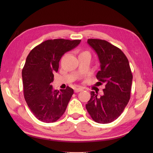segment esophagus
<instances>
[{"mask_svg":"<svg viewBox=\"0 0 153 153\" xmlns=\"http://www.w3.org/2000/svg\"><path fill=\"white\" fill-rule=\"evenodd\" d=\"M83 89L81 88V87H77V88H76L74 89V91L75 93H79L80 91H82Z\"/></svg>","mask_w":153,"mask_h":153,"instance_id":"esophagus-1","label":"esophagus"}]
</instances>
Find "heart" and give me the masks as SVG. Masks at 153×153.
<instances>
[{
    "label": "heart",
    "mask_w": 153,
    "mask_h": 153,
    "mask_svg": "<svg viewBox=\"0 0 153 153\" xmlns=\"http://www.w3.org/2000/svg\"><path fill=\"white\" fill-rule=\"evenodd\" d=\"M88 53V52H86V51H85V52H83V53Z\"/></svg>",
    "instance_id": "obj_1"
}]
</instances>
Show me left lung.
Returning a JSON list of instances; mask_svg holds the SVG:
<instances>
[{"label":"left lung","mask_w":153,"mask_h":153,"mask_svg":"<svg viewBox=\"0 0 153 153\" xmlns=\"http://www.w3.org/2000/svg\"><path fill=\"white\" fill-rule=\"evenodd\" d=\"M88 43L98 55L100 70L97 79L105 84L103 95L91 92L86 109L94 121L108 123L121 115L130 99L133 75L129 61L119 48L105 40L89 39Z\"/></svg>","instance_id":"left-lung-1"}]
</instances>
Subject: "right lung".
Listing matches in <instances>:
<instances>
[{"instance_id":"obj_1","label":"right lung","mask_w":153,"mask_h":153,"mask_svg":"<svg viewBox=\"0 0 153 153\" xmlns=\"http://www.w3.org/2000/svg\"><path fill=\"white\" fill-rule=\"evenodd\" d=\"M81 40H47L29 53L22 69L24 98L31 112L40 121L52 123L63 115L74 94L73 89L54 90L51 83L62 56L76 47Z\"/></svg>"}]
</instances>
